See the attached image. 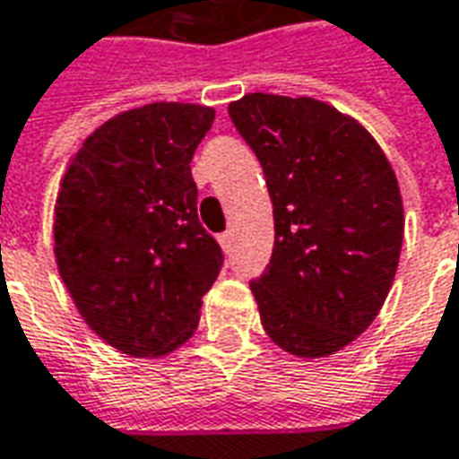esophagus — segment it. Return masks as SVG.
<instances>
[{
  "instance_id": "34e87169",
  "label": "esophagus",
  "mask_w": 459,
  "mask_h": 459,
  "mask_svg": "<svg viewBox=\"0 0 459 459\" xmlns=\"http://www.w3.org/2000/svg\"><path fill=\"white\" fill-rule=\"evenodd\" d=\"M219 243H221V248L229 250L230 246H233V233H230V230H223V233L219 236Z\"/></svg>"
}]
</instances>
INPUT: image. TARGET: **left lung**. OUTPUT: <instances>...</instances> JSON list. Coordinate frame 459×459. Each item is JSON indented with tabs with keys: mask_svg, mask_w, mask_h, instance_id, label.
Wrapping results in <instances>:
<instances>
[{
	"mask_svg": "<svg viewBox=\"0 0 459 459\" xmlns=\"http://www.w3.org/2000/svg\"><path fill=\"white\" fill-rule=\"evenodd\" d=\"M268 181L275 246L250 280L268 337L319 359L384 307L403 246V201L368 132L315 98L248 93L229 105Z\"/></svg>",
	"mask_w": 459,
	"mask_h": 459,
	"instance_id": "1",
	"label": "left lung"
}]
</instances>
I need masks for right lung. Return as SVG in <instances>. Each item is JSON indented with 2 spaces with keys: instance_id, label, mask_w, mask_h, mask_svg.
I'll return each mask as SVG.
<instances>
[{
  "instance_id": "add662e5",
  "label": "right lung",
  "mask_w": 459,
  "mask_h": 459,
  "mask_svg": "<svg viewBox=\"0 0 459 459\" xmlns=\"http://www.w3.org/2000/svg\"><path fill=\"white\" fill-rule=\"evenodd\" d=\"M213 108L150 103L83 142L56 199L54 253L75 307L117 351L161 356L199 325L223 268L201 226L191 157Z\"/></svg>"
}]
</instances>
